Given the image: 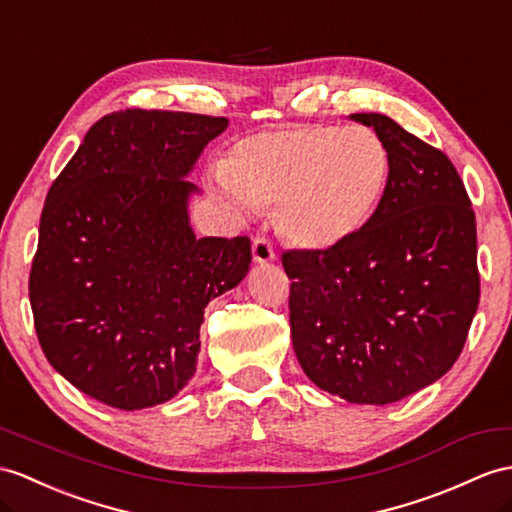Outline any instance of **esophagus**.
Returning a JSON list of instances; mask_svg holds the SVG:
<instances>
[{"instance_id": "esophagus-1", "label": "esophagus", "mask_w": 512, "mask_h": 512, "mask_svg": "<svg viewBox=\"0 0 512 512\" xmlns=\"http://www.w3.org/2000/svg\"><path fill=\"white\" fill-rule=\"evenodd\" d=\"M252 256H254V263L263 267L276 260V249H273L271 241L265 239V236H256L252 243Z\"/></svg>"}]
</instances>
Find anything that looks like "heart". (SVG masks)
<instances>
[{"mask_svg": "<svg viewBox=\"0 0 512 512\" xmlns=\"http://www.w3.org/2000/svg\"><path fill=\"white\" fill-rule=\"evenodd\" d=\"M386 180L389 154L371 128L306 123L245 136L223 158L215 189L243 213L278 206L286 239L326 252L367 226Z\"/></svg>", "mask_w": 512, "mask_h": 512, "instance_id": "obj_1", "label": "heart"}]
</instances>
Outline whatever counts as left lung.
Masks as SVG:
<instances>
[{
    "label": "left lung",
    "mask_w": 512,
    "mask_h": 512,
    "mask_svg": "<svg viewBox=\"0 0 512 512\" xmlns=\"http://www.w3.org/2000/svg\"><path fill=\"white\" fill-rule=\"evenodd\" d=\"M389 154L380 206L350 241L282 256L291 339L310 382L352 404L384 406L452 369L478 310L476 215L443 152L380 112Z\"/></svg>",
    "instance_id": "left-lung-1"
}]
</instances>
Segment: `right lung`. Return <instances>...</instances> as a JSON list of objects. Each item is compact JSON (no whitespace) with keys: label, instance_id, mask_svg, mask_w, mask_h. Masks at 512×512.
Listing matches in <instances>:
<instances>
[{"label":"right lung","instance_id":"obj_1","mask_svg":"<svg viewBox=\"0 0 512 512\" xmlns=\"http://www.w3.org/2000/svg\"><path fill=\"white\" fill-rule=\"evenodd\" d=\"M226 117L117 110L86 132L47 193L30 271L43 352L119 410L169 402L195 376L210 299L247 276V236L197 239L189 173Z\"/></svg>","mask_w":512,"mask_h":512}]
</instances>
